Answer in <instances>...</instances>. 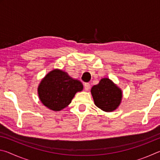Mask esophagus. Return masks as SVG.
I'll list each match as a JSON object with an SVG mask.
<instances>
[{"label":"esophagus","mask_w":160,"mask_h":160,"mask_svg":"<svg viewBox=\"0 0 160 160\" xmlns=\"http://www.w3.org/2000/svg\"><path fill=\"white\" fill-rule=\"evenodd\" d=\"M84 88H85V91H88L90 88V85L89 83H85L84 84Z\"/></svg>","instance_id":"1"}]
</instances>
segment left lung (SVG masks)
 <instances>
[{"label": "left lung", "instance_id": "1", "mask_svg": "<svg viewBox=\"0 0 160 160\" xmlns=\"http://www.w3.org/2000/svg\"><path fill=\"white\" fill-rule=\"evenodd\" d=\"M94 104L105 112H112L120 106L123 93L109 78H104L91 89Z\"/></svg>", "mask_w": 160, "mask_h": 160}]
</instances>
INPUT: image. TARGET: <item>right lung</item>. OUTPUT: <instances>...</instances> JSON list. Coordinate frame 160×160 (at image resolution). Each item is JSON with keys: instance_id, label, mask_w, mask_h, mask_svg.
I'll list each match as a JSON object with an SVG mask.
<instances>
[{"instance_id": "add662e5", "label": "right lung", "mask_w": 160, "mask_h": 160, "mask_svg": "<svg viewBox=\"0 0 160 160\" xmlns=\"http://www.w3.org/2000/svg\"><path fill=\"white\" fill-rule=\"evenodd\" d=\"M83 90L80 80L70 77L61 69L48 72L40 82L37 91L39 100L48 109L59 112L71 103L75 94Z\"/></svg>"}]
</instances>
